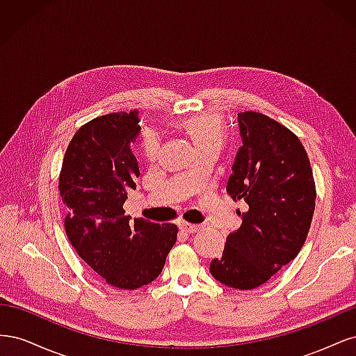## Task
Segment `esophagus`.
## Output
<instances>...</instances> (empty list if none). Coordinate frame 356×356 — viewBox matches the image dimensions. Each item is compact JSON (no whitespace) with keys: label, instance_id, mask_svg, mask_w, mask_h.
<instances>
[{"label":"esophagus","instance_id":"1","mask_svg":"<svg viewBox=\"0 0 356 356\" xmlns=\"http://www.w3.org/2000/svg\"><path fill=\"white\" fill-rule=\"evenodd\" d=\"M181 230L188 233V234H193V233H197L199 230H202V225H199V224H190V222H182L181 224Z\"/></svg>","mask_w":356,"mask_h":356}]
</instances>
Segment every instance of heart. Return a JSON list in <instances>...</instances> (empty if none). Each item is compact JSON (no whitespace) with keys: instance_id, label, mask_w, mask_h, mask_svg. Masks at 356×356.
Masks as SVG:
<instances>
[{"instance_id":"b5f03b06","label":"heart","mask_w":356,"mask_h":356,"mask_svg":"<svg viewBox=\"0 0 356 356\" xmlns=\"http://www.w3.org/2000/svg\"><path fill=\"white\" fill-rule=\"evenodd\" d=\"M188 135L197 145L203 148L208 145H221L224 139V127L220 118L213 114H200L186 118L182 122ZM160 145V136L152 127H147L141 135V147L143 153L147 159H154Z\"/></svg>"}]
</instances>
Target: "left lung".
I'll return each mask as SVG.
<instances>
[{"label":"left lung","mask_w":356,"mask_h":356,"mask_svg":"<svg viewBox=\"0 0 356 356\" xmlns=\"http://www.w3.org/2000/svg\"><path fill=\"white\" fill-rule=\"evenodd\" d=\"M242 147L227 191L245 200L242 224L229 234L209 272L221 284L254 289L293 261L314 218L316 187L298 136L266 114H238Z\"/></svg>","instance_id":"8db88e82"}]
</instances>
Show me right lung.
<instances>
[{
    "instance_id": "right-lung-1",
    "label": "right lung",
    "mask_w": 356,
    "mask_h": 356,
    "mask_svg": "<svg viewBox=\"0 0 356 356\" xmlns=\"http://www.w3.org/2000/svg\"><path fill=\"white\" fill-rule=\"evenodd\" d=\"M138 123V111H118L83 124L71 139L59 174L70 243L96 275L120 289L153 282L178 234L175 224L131 221L124 215L127 190L136 188L139 177L129 148L141 129Z\"/></svg>"
}]
</instances>
